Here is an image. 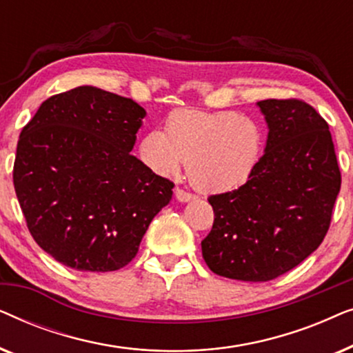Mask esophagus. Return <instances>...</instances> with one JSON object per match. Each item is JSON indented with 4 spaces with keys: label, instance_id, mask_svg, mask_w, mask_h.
I'll use <instances>...</instances> for the list:
<instances>
[{
    "label": "esophagus",
    "instance_id": "1",
    "mask_svg": "<svg viewBox=\"0 0 353 353\" xmlns=\"http://www.w3.org/2000/svg\"><path fill=\"white\" fill-rule=\"evenodd\" d=\"M175 197H176V201H180V202H190L192 199H196L194 194H191V192H188V191H183V190H180V188H176L175 190Z\"/></svg>",
    "mask_w": 353,
    "mask_h": 353
}]
</instances>
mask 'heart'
I'll use <instances>...</instances> for the list:
<instances>
[{
  "label": "heart",
  "instance_id": "1",
  "mask_svg": "<svg viewBox=\"0 0 353 353\" xmlns=\"http://www.w3.org/2000/svg\"><path fill=\"white\" fill-rule=\"evenodd\" d=\"M165 130L144 134V162L159 175L173 176L185 161L191 185L210 194L243 186L263 154L262 125L234 110L178 109L168 115Z\"/></svg>",
  "mask_w": 353,
  "mask_h": 353
}]
</instances>
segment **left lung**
Listing matches in <instances>:
<instances>
[{"mask_svg": "<svg viewBox=\"0 0 353 353\" xmlns=\"http://www.w3.org/2000/svg\"><path fill=\"white\" fill-rule=\"evenodd\" d=\"M267 146L238 190L209 197L215 219L202 241L207 267L239 281H270L325 239L341 190L330 127L310 104L265 99Z\"/></svg>", "mask_w": 353, "mask_h": 353, "instance_id": "8db88e82", "label": "left lung"}]
</instances>
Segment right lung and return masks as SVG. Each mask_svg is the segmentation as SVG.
<instances>
[{"instance_id": "right-lung-1", "label": "right lung", "mask_w": 353, "mask_h": 353, "mask_svg": "<svg viewBox=\"0 0 353 353\" xmlns=\"http://www.w3.org/2000/svg\"><path fill=\"white\" fill-rule=\"evenodd\" d=\"M146 110L96 86L51 96L23 127L14 190L33 239L80 272H114L137 255L173 183L132 154Z\"/></svg>"}]
</instances>
